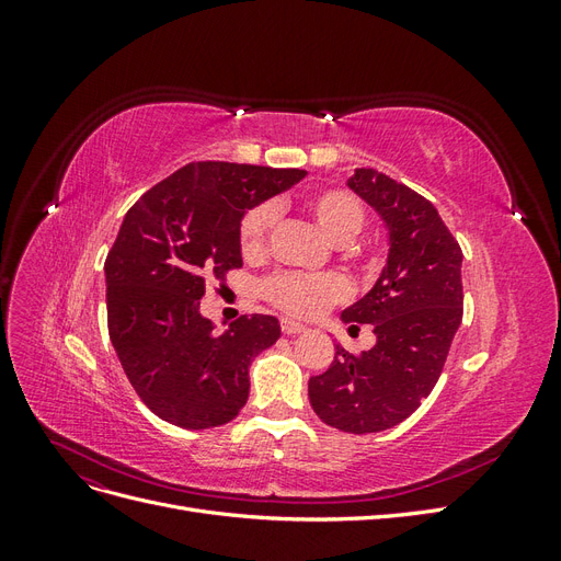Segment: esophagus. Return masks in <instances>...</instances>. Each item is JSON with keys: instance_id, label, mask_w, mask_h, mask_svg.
<instances>
[{"instance_id": "obj_1", "label": "esophagus", "mask_w": 561, "mask_h": 561, "mask_svg": "<svg viewBox=\"0 0 561 561\" xmlns=\"http://www.w3.org/2000/svg\"><path fill=\"white\" fill-rule=\"evenodd\" d=\"M280 330H283V334H299V332H304L307 328H304L301 322H295V320H287V318H283V320H280Z\"/></svg>"}]
</instances>
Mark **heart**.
<instances>
[{"instance_id": "b5f03b06", "label": "heart", "mask_w": 561, "mask_h": 561, "mask_svg": "<svg viewBox=\"0 0 561 561\" xmlns=\"http://www.w3.org/2000/svg\"><path fill=\"white\" fill-rule=\"evenodd\" d=\"M307 210L334 243H348L365 222V208L358 196L346 190H318L307 198ZM276 222V208L260 203L250 208L239 229V245L248 260H257L266 252L271 227ZM264 297L276 309L297 316L313 318L328 311L332 304L348 297V283L336 274L307 276L280 271L264 283Z\"/></svg>"}]
</instances>
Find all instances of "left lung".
<instances>
[{"label": "left lung", "instance_id": "left-lung-1", "mask_svg": "<svg viewBox=\"0 0 561 561\" xmlns=\"http://www.w3.org/2000/svg\"><path fill=\"white\" fill-rule=\"evenodd\" d=\"M351 190L388 229V260L371 290L342 313L351 330L371 325L377 344L360 355L336 346L309 379L313 412L344 433L402 423L431 396L463 318V252L435 206L375 168H355Z\"/></svg>", "mask_w": 561, "mask_h": 561}]
</instances>
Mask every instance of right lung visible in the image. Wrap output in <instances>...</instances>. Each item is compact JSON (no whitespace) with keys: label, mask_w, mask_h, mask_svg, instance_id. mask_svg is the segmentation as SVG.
Instances as JSON below:
<instances>
[{"label":"right lung","mask_w":561,"mask_h":561,"mask_svg":"<svg viewBox=\"0 0 561 561\" xmlns=\"http://www.w3.org/2000/svg\"><path fill=\"white\" fill-rule=\"evenodd\" d=\"M307 171L186 163L135 201L105 260L107 328L130 386L159 419L215 428L243 410L254 355L274 346V316H241L222 334L198 311L210 278L241 268L245 210Z\"/></svg>","instance_id":"1"}]
</instances>
